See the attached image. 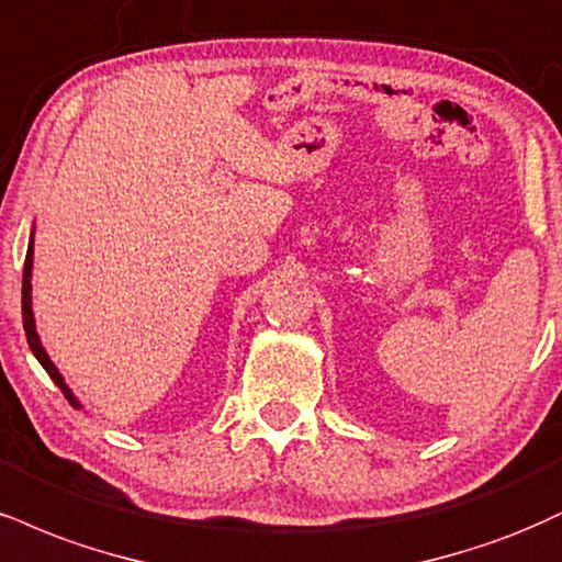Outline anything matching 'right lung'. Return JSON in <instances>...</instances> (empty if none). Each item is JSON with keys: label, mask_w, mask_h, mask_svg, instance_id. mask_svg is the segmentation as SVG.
Listing matches in <instances>:
<instances>
[{"label": "right lung", "mask_w": 562, "mask_h": 562, "mask_svg": "<svg viewBox=\"0 0 562 562\" xmlns=\"http://www.w3.org/2000/svg\"><path fill=\"white\" fill-rule=\"evenodd\" d=\"M31 269H33V238L29 243V254H25V267H23V329H25V337H29V346L33 350V356L38 358V363L46 369V374L52 376L54 384H57L59 390H63V395L67 397V403L72 405V408H80V403L76 401V395H72L70 387H67L63 374H59L57 367L52 363V358L46 356V350L42 346V340H38L36 335V322H33V308H31Z\"/></svg>", "instance_id": "add662e5"}]
</instances>
